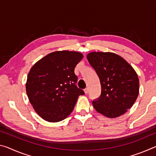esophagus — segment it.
Here are the masks:
<instances>
[{
    "mask_svg": "<svg viewBox=\"0 0 156 156\" xmlns=\"http://www.w3.org/2000/svg\"><path fill=\"white\" fill-rule=\"evenodd\" d=\"M84 93H85V94H87L89 93V89L85 88L84 89Z\"/></svg>",
    "mask_w": 156,
    "mask_h": 156,
    "instance_id": "1",
    "label": "esophagus"
}]
</instances>
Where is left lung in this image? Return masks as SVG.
Masks as SVG:
<instances>
[{
	"instance_id": "obj_1",
	"label": "left lung",
	"mask_w": 156,
	"mask_h": 156,
	"mask_svg": "<svg viewBox=\"0 0 156 156\" xmlns=\"http://www.w3.org/2000/svg\"><path fill=\"white\" fill-rule=\"evenodd\" d=\"M100 79L101 94L92 101L98 112L116 118L133 106L139 94V79L133 68L118 55L91 52L87 56Z\"/></svg>"
}]
</instances>
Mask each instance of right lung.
Masks as SVG:
<instances>
[{"label":"right lung","instance_id":"obj_1","mask_svg":"<svg viewBox=\"0 0 156 156\" xmlns=\"http://www.w3.org/2000/svg\"><path fill=\"white\" fill-rule=\"evenodd\" d=\"M83 55L77 51H58L38 60L28 73L26 91L36 112L44 120L56 122L72 112L84 92L76 85V65Z\"/></svg>","mask_w":156,"mask_h":156}]
</instances>
